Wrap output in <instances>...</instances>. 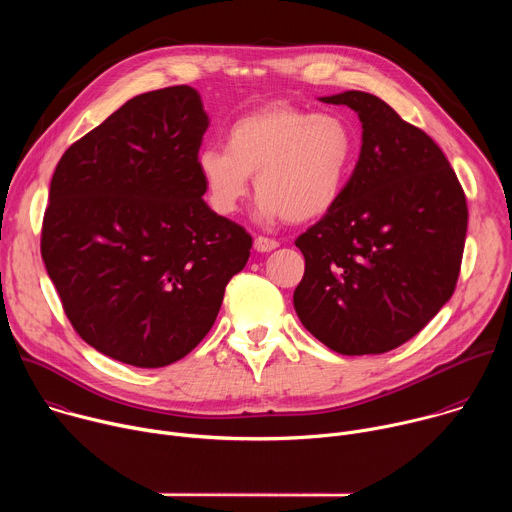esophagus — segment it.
Segmentation results:
<instances>
[{
    "label": "esophagus",
    "instance_id": "34e87169",
    "mask_svg": "<svg viewBox=\"0 0 512 512\" xmlns=\"http://www.w3.org/2000/svg\"><path fill=\"white\" fill-rule=\"evenodd\" d=\"M253 247H255V251H259V253H269V251L277 249L279 243H277L275 239H269V237H255Z\"/></svg>",
    "mask_w": 512,
    "mask_h": 512
}]
</instances>
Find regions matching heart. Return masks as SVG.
I'll use <instances>...</instances> for the list:
<instances>
[{
  "label": "heart",
  "instance_id": "b5f03b06",
  "mask_svg": "<svg viewBox=\"0 0 512 512\" xmlns=\"http://www.w3.org/2000/svg\"><path fill=\"white\" fill-rule=\"evenodd\" d=\"M227 150L206 145L196 156L206 198L218 214H233L255 174L257 216L308 223L342 196L354 158V133L336 113H310L273 103L231 123Z\"/></svg>",
  "mask_w": 512,
  "mask_h": 512
}]
</instances>
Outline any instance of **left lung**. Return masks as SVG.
Here are the masks:
<instances>
[{
  "label": "left lung",
  "mask_w": 512,
  "mask_h": 512,
  "mask_svg": "<svg viewBox=\"0 0 512 512\" xmlns=\"http://www.w3.org/2000/svg\"><path fill=\"white\" fill-rule=\"evenodd\" d=\"M320 101L358 113L362 145L340 200L296 239L306 271L294 308L330 350L383 354L452 298L466 196L440 145L383 99L346 91Z\"/></svg>",
  "instance_id": "obj_1"
}]
</instances>
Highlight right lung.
I'll return each mask as SVG.
<instances>
[{"label": "right lung", "mask_w": 512, "mask_h": 512, "mask_svg": "<svg viewBox=\"0 0 512 512\" xmlns=\"http://www.w3.org/2000/svg\"><path fill=\"white\" fill-rule=\"evenodd\" d=\"M208 115L188 85L129 99L60 158L40 251L66 318L139 369L184 358L212 328L253 239L204 202Z\"/></svg>", "instance_id": "1"}]
</instances>
